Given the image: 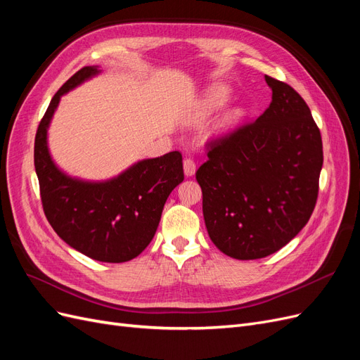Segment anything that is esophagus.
Instances as JSON below:
<instances>
[{"label": "esophagus", "instance_id": "1", "mask_svg": "<svg viewBox=\"0 0 360 360\" xmlns=\"http://www.w3.org/2000/svg\"><path fill=\"white\" fill-rule=\"evenodd\" d=\"M183 169H184V176L186 177H192L195 171H197V165H195V162L192 159H184L183 162Z\"/></svg>", "mask_w": 360, "mask_h": 360}]
</instances>
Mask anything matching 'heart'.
Here are the masks:
<instances>
[{
	"mask_svg": "<svg viewBox=\"0 0 360 360\" xmlns=\"http://www.w3.org/2000/svg\"><path fill=\"white\" fill-rule=\"evenodd\" d=\"M231 99V90L228 89L226 85H214L212 89L207 90L200 101V115L201 117H209L228 103ZM243 118V111L238 110V108H233L228 112L222 115L219 123L216 126V135L224 136L226 134L233 132V130L240 124Z\"/></svg>",
	"mask_w": 360,
	"mask_h": 360,
	"instance_id": "heart-1",
	"label": "heart"
}]
</instances>
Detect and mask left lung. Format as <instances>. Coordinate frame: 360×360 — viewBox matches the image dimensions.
<instances>
[{
	"instance_id": "1",
	"label": "left lung",
	"mask_w": 360,
	"mask_h": 360,
	"mask_svg": "<svg viewBox=\"0 0 360 360\" xmlns=\"http://www.w3.org/2000/svg\"><path fill=\"white\" fill-rule=\"evenodd\" d=\"M271 102L255 122L210 143L197 171L212 242L236 259L276 252L308 224L319 195L323 143L309 108L264 76Z\"/></svg>"
}]
</instances>
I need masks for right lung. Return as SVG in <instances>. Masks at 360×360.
Segmentation results:
<instances>
[{
	"instance_id": "add662e5",
	"label": "right lung",
	"mask_w": 360,
	"mask_h": 360,
	"mask_svg": "<svg viewBox=\"0 0 360 360\" xmlns=\"http://www.w3.org/2000/svg\"><path fill=\"white\" fill-rule=\"evenodd\" d=\"M97 66L76 72L52 97L34 141V167L43 210L51 226L78 252L103 263L138 257L155 237L163 205L183 181L179 151L143 159L117 177L89 181L68 176L53 162L48 129L63 94L99 75Z\"/></svg>"
}]
</instances>
